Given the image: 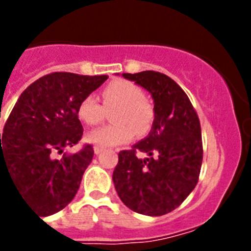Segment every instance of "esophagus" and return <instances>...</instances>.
<instances>
[{
	"label": "esophagus",
	"mask_w": 251,
	"mask_h": 251,
	"mask_svg": "<svg viewBox=\"0 0 251 251\" xmlns=\"http://www.w3.org/2000/svg\"><path fill=\"white\" fill-rule=\"evenodd\" d=\"M104 150H105V149H104V147H101V146H95V147H94V151H95V153H96V155L101 153Z\"/></svg>",
	"instance_id": "obj_1"
}]
</instances>
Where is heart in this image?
I'll use <instances>...</instances> for the list:
<instances>
[{"instance_id":"b5f03b06","label":"heart","mask_w":251,"mask_h":251,"mask_svg":"<svg viewBox=\"0 0 251 251\" xmlns=\"http://www.w3.org/2000/svg\"><path fill=\"white\" fill-rule=\"evenodd\" d=\"M102 104L95 95H87L78 106V117L87 125H98L112 113L113 125L92 130L87 135L91 143L99 146H118L130 142L137 131L139 135L149 133L153 122V106L145 98L141 87L125 79L112 80L101 91Z\"/></svg>"}]
</instances>
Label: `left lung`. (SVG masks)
Returning a JSON list of instances; mask_svg holds the SVG:
<instances>
[{
	"instance_id": "obj_1",
	"label": "left lung",
	"mask_w": 251,
	"mask_h": 251,
	"mask_svg": "<svg viewBox=\"0 0 251 251\" xmlns=\"http://www.w3.org/2000/svg\"><path fill=\"white\" fill-rule=\"evenodd\" d=\"M122 76L151 94L155 118L145 139L118 153L114 187L130 210L161 216L177 208L198 182L203 159L198 114L182 88L165 74L147 70Z\"/></svg>"
}]
</instances>
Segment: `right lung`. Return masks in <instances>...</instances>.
Returning a JSON list of instances; mask_svg holds the SVG:
<instances>
[{
	"instance_id": "add662e5",
	"label": "right lung",
	"mask_w": 251,
	"mask_h": 251,
	"mask_svg": "<svg viewBox=\"0 0 251 251\" xmlns=\"http://www.w3.org/2000/svg\"><path fill=\"white\" fill-rule=\"evenodd\" d=\"M106 79L73 73L41 76L22 92L0 133V173L1 167L9 172L22 198L40 216L65 208L79 189L92 146L61 159L54 152L80 141L78 106Z\"/></svg>"
}]
</instances>
